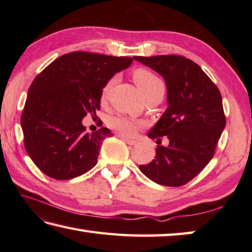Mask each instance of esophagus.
Segmentation results:
<instances>
[{"instance_id": "obj_1", "label": "esophagus", "mask_w": 252, "mask_h": 252, "mask_svg": "<svg viewBox=\"0 0 252 252\" xmlns=\"http://www.w3.org/2000/svg\"><path fill=\"white\" fill-rule=\"evenodd\" d=\"M119 136H120V138H121L123 141H125L126 144H129V145H135L136 143H138V142L134 141V140H129V139H126V138H123V136H121V135H119Z\"/></svg>"}]
</instances>
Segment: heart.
Here are the masks:
<instances>
[{
    "instance_id": "obj_1",
    "label": "heart",
    "mask_w": 252,
    "mask_h": 252,
    "mask_svg": "<svg viewBox=\"0 0 252 252\" xmlns=\"http://www.w3.org/2000/svg\"><path fill=\"white\" fill-rule=\"evenodd\" d=\"M133 79L136 86L139 87L141 94H143L144 99L153 94H164V85L162 80L149 69L139 68V69L134 70ZM113 85L114 79H110L103 86L101 90V98H100L101 102L107 101ZM109 125L123 138H133L138 133L140 127L144 126V123L126 117H114L109 122Z\"/></svg>"
}]
</instances>
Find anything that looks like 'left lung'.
<instances>
[{
  "label": "left lung",
  "mask_w": 252,
  "mask_h": 252,
  "mask_svg": "<svg viewBox=\"0 0 252 252\" xmlns=\"http://www.w3.org/2000/svg\"><path fill=\"white\" fill-rule=\"evenodd\" d=\"M163 77L167 108L148 136L168 146L158 145L154 159L140 171L164 186H182L203 171L214 157L226 126L222 99L216 85L197 63L177 55L133 57Z\"/></svg>",
  "instance_id": "left-lung-1"
}]
</instances>
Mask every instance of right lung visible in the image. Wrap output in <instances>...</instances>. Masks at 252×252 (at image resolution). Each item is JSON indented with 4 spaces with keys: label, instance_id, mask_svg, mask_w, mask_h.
<instances>
[{
    "label": "right lung",
    "instance_id": "add662e5",
    "mask_svg": "<svg viewBox=\"0 0 252 252\" xmlns=\"http://www.w3.org/2000/svg\"><path fill=\"white\" fill-rule=\"evenodd\" d=\"M132 62L74 52L54 61L32 82L21 125L26 152L44 174L71 180L97 164L101 142L112 133L108 127L87 133L82 119L95 116L103 86Z\"/></svg>",
    "mask_w": 252,
    "mask_h": 252
}]
</instances>
